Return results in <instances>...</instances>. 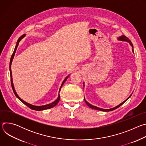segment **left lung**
<instances>
[{
	"mask_svg": "<svg viewBox=\"0 0 146 146\" xmlns=\"http://www.w3.org/2000/svg\"><path fill=\"white\" fill-rule=\"evenodd\" d=\"M118 40H120V41H127V42H128L129 43V44L132 46V47L133 48H132V51H133V52L134 53V52H133V44H132V43H131V40L127 37H126L125 36H124V35H122V36H119V37H118ZM83 84H84V83H83ZM131 95H132V94L125 100H124L122 103H120L119 105H118V106H115V108H111V109H101V108H98V107H96V106H93V105H91L90 103H89L86 100V99H85V98H84V100H85V102L86 103V104L90 108H91V109H95V110H100V111H112V110H115V109H117V108H118L119 106H121L122 104H123L131 96Z\"/></svg>",
	"mask_w": 146,
	"mask_h": 146,
	"instance_id": "1",
	"label": "left lung"
}]
</instances>
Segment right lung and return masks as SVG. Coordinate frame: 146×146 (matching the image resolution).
Returning a JSON list of instances; mask_svg holds the SVG:
<instances>
[{"label": "right lung", "instance_id": "add662e5", "mask_svg": "<svg viewBox=\"0 0 146 146\" xmlns=\"http://www.w3.org/2000/svg\"><path fill=\"white\" fill-rule=\"evenodd\" d=\"M25 36V35H23V36H21V37L18 38V41H17V42L16 46H15V48H14V52H13V54H12V55H11V59H10V66H9V68H10V72L11 84V87H12V88H13V92H14V93L15 95L16 96V97H17V98L19 100L21 101L24 104H25V105H27L28 108H29L30 109H32V110H37V111H41V110H47V109H51V108H53V107L57 105V104L58 103V102H59V100H60V95H59V94H58V98H57V99H56L54 102H52L51 103L48 104V105H43V106H34V105H31V104H29V103H27L26 102L24 101L23 99H21V98L19 97V96L17 95V92H16V91H15V89H14V84H13V78H12V73H11V63H12L13 59V58H14V56L15 53V52H16V50H17V48L18 46V44H19V41H21V40L23 38H24ZM69 76H67V77L64 79V81L62 82V85H61V86H60V89H59V92H60V89H61V88H62V86L64 85V84L65 83V82L66 81V80H67V78L69 77Z\"/></svg>", "mask_w": 146, "mask_h": 146}]
</instances>
